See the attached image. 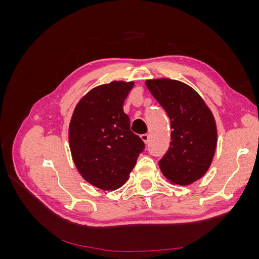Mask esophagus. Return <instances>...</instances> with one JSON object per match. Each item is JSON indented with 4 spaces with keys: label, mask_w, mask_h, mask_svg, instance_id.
I'll list each match as a JSON object with an SVG mask.
<instances>
[{
    "label": "esophagus",
    "mask_w": 259,
    "mask_h": 259,
    "mask_svg": "<svg viewBox=\"0 0 259 259\" xmlns=\"http://www.w3.org/2000/svg\"><path fill=\"white\" fill-rule=\"evenodd\" d=\"M140 138H142V140H143V142H144L145 144H148L149 140H150V135L147 134V133H146V134L140 135Z\"/></svg>",
    "instance_id": "obj_1"
}]
</instances>
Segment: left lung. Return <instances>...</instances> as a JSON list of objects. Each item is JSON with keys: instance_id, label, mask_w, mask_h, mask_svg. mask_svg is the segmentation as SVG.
I'll use <instances>...</instances> for the list:
<instances>
[{"instance_id": "obj_1", "label": "left lung", "mask_w": 259, "mask_h": 259, "mask_svg": "<svg viewBox=\"0 0 259 259\" xmlns=\"http://www.w3.org/2000/svg\"><path fill=\"white\" fill-rule=\"evenodd\" d=\"M148 90L170 121V145L159 161L170 183L187 186L205 175L217 145L214 115L189 85L170 79L147 80Z\"/></svg>"}]
</instances>
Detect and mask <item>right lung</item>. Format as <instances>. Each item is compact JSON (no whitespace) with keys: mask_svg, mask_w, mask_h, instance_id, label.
<instances>
[{"mask_svg":"<svg viewBox=\"0 0 259 259\" xmlns=\"http://www.w3.org/2000/svg\"><path fill=\"white\" fill-rule=\"evenodd\" d=\"M134 82L96 86L81 98L69 125V146L75 166L91 185L115 190L128 179L145 144L131 131L123 111Z\"/></svg>","mask_w":259,"mask_h":259,"instance_id":"1","label":"right lung"}]
</instances>
